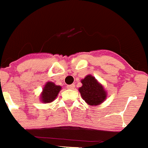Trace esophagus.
Segmentation results:
<instances>
[{"label":"esophagus","instance_id":"34e87169","mask_svg":"<svg viewBox=\"0 0 148 148\" xmlns=\"http://www.w3.org/2000/svg\"><path fill=\"white\" fill-rule=\"evenodd\" d=\"M74 88H75V85H74V84H71V85H67V88H68V89L73 90V89H74Z\"/></svg>","mask_w":148,"mask_h":148}]
</instances>
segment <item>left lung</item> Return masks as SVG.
Segmentation results:
<instances>
[{"label":"left lung","instance_id":"8db88e82","mask_svg":"<svg viewBox=\"0 0 148 148\" xmlns=\"http://www.w3.org/2000/svg\"><path fill=\"white\" fill-rule=\"evenodd\" d=\"M82 86L79 88L81 96L88 104L98 106L107 99V92L94 77L89 74L81 80Z\"/></svg>","mask_w":148,"mask_h":148}]
</instances>
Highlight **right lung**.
Segmentation results:
<instances>
[{"mask_svg":"<svg viewBox=\"0 0 148 148\" xmlns=\"http://www.w3.org/2000/svg\"><path fill=\"white\" fill-rule=\"evenodd\" d=\"M60 90H61V87L60 85H56L54 82H47L40 96V100L45 103L53 101L58 95Z\"/></svg>","mask_w":148,"mask_h":148,"instance_id":"obj_1","label":"right lung"}]
</instances>
